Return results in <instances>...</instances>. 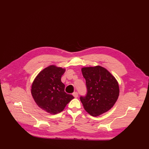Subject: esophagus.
<instances>
[{"label": "esophagus", "instance_id": "1", "mask_svg": "<svg viewBox=\"0 0 149 149\" xmlns=\"http://www.w3.org/2000/svg\"><path fill=\"white\" fill-rule=\"evenodd\" d=\"M73 96L75 97V98H77L78 97H79V93H78V92H75L73 93Z\"/></svg>", "mask_w": 149, "mask_h": 149}]
</instances>
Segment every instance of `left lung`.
I'll return each instance as SVG.
<instances>
[{
    "mask_svg": "<svg viewBox=\"0 0 149 149\" xmlns=\"http://www.w3.org/2000/svg\"><path fill=\"white\" fill-rule=\"evenodd\" d=\"M87 93L81 96L84 109L93 116L103 114L113 107L119 96V86L115 78L100 66L81 69Z\"/></svg>",
    "mask_w": 149,
    "mask_h": 149,
    "instance_id": "left-lung-1",
    "label": "left lung"
}]
</instances>
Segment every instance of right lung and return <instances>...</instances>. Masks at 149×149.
<instances>
[{
	"mask_svg": "<svg viewBox=\"0 0 149 149\" xmlns=\"http://www.w3.org/2000/svg\"><path fill=\"white\" fill-rule=\"evenodd\" d=\"M65 69L52 65L39 73L31 87V93L37 104L51 114L61 112L74 97L65 92L61 77Z\"/></svg>",
	"mask_w": 149,
	"mask_h": 149,
	"instance_id": "1",
	"label": "right lung"
}]
</instances>
